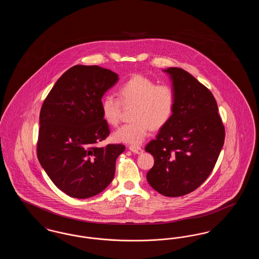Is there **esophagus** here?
<instances>
[{
    "mask_svg": "<svg viewBox=\"0 0 259 259\" xmlns=\"http://www.w3.org/2000/svg\"><path fill=\"white\" fill-rule=\"evenodd\" d=\"M129 149H130L132 152L136 153V154H142V153L144 152V149H143V148H140V147H135V146L129 147Z\"/></svg>",
    "mask_w": 259,
    "mask_h": 259,
    "instance_id": "1",
    "label": "esophagus"
}]
</instances>
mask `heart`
Returning a JSON list of instances; mask_svg holds the SVG:
<instances>
[{"instance_id": "1", "label": "heart", "mask_w": 259, "mask_h": 259, "mask_svg": "<svg viewBox=\"0 0 259 259\" xmlns=\"http://www.w3.org/2000/svg\"><path fill=\"white\" fill-rule=\"evenodd\" d=\"M117 98L106 94L101 100L103 118L111 126L120 121L124 107H132L131 122L124 124L114 133L116 142L139 145L148 135L150 128L158 130L164 127L172 116L176 104V93L170 84L156 82L142 74H136L119 88Z\"/></svg>"}]
</instances>
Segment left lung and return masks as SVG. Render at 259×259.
<instances>
[{
	"label": "left lung",
	"mask_w": 259,
	"mask_h": 259,
	"mask_svg": "<svg viewBox=\"0 0 259 259\" xmlns=\"http://www.w3.org/2000/svg\"><path fill=\"white\" fill-rule=\"evenodd\" d=\"M163 71L170 74L176 104L168 123L146 147L154 157L147 180L162 195L179 197L208 179L222 151L225 129L207 87L181 68Z\"/></svg>",
	"instance_id": "8db88e82"
}]
</instances>
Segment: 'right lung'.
Instances as JSON below:
<instances>
[{
	"mask_svg": "<svg viewBox=\"0 0 259 259\" xmlns=\"http://www.w3.org/2000/svg\"><path fill=\"white\" fill-rule=\"evenodd\" d=\"M117 80L111 70L75 65L62 74L41 106L37 159L53 184L71 197L102 192L125 150L121 144L96 146L110 135L101 100Z\"/></svg>",
	"mask_w": 259,
	"mask_h": 259,
	"instance_id": "1",
	"label": "right lung"
}]
</instances>
